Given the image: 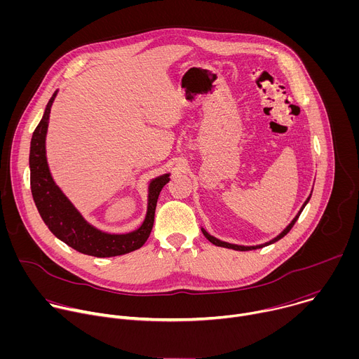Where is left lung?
Wrapping results in <instances>:
<instances>
[{
    "instance_id": "1",
    "label": "left lung",
    "mask_w": 359,
    "mask_h": 359,
    "mask_svg": "<svg viewBox=\"0 0 359 359\" xmlns=\"http://www.w3.org/2000/svg\"><path fill=\"white\" fill-rule=\"evenodd\" d=\"M313 193V191H311ZM310 198H311V194L309 196V198H306L305 201H304V204L301 206V209H299V212L297 213V216L292 219V222L277 236V237H274L273 240H270V241H267V243H264V244H259V245H238V244H231V243H226V241H222V240H219V238H216V237H213L212 234H209L206 230H204L203 227H201V231H203V234H204V237H206L210 243H213L215 245H217V247H226V248H231V250H237V251H248V250H257V248H262V247H266V245H269V244H273V243H276V241H278L280 238H283L291 229H292V226L295 224V222L298 220V217H299V215H301V212L304 210V208L306 206V203L310 201Z\"/></svg>"
}]
</instances>
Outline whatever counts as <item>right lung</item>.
<instances>
[{
	"instance_id": "1",
	"label": "right lung",
	"mask_w": 359,
	"mask_h": 359,
	"mask_svg": "<svg viewBox=\"0 0 359 359\" xmlns=\"http://www.w3.org/2000/svg\"><path fill=\"white\" fill-rule=\"evenodd\" d=\"M57 93L58 90L46 104L43 116L35 128L31 139V191L39 216L50 233L82 254L93 255V257H115V255L128 254L140 248L150 236L153 222H155L156 203L161 190L170 180V173H165L150 180L147 187L146 216L136 230L125 234H111L89 224L57 186L46 161L45 140L50 107L54 104Z\"/></svg>"
}]
</instances>
